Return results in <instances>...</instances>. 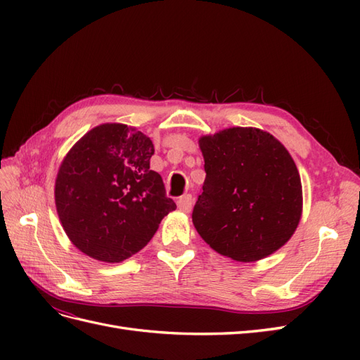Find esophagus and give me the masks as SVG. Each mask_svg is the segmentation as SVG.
Returning a JSON list of instances; mask_svg holds the SVG:
<instances>
[{
	"instance_id": "1",
	"label": "esophagus",
	"mask_w": 360,
	"mask_h": 360,
	"mask_svg": "<svg viewBox=\"0 0 360 360\" xmlns=\"http://www.w3.org/2000/svg\"><path fill=\"white\" fill-rule=\"evenodd\" d=\"M177 205H179V209H180L181 212H184V213H189V212L192 210V205H193V198H192V195H191V193H184L183 197H180V198H179Z\"/></svg>"
}]
</instances>
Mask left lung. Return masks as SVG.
Returning <instances> with one entry per match:
<instances>
[{
	"mask_svg": "<svg viewBox=\"0 0 360 360\" xmlns=\"http://www.w3.org/2000/svg\"><path fill=\"white\" fill-rule=\"evenodd\" d=\"M205 180L192 212L202 240L242 263L284 246L302 217V181L288 150L264 130L230 127L201 136Z\"/></svg>",
	"mask_w": 360,
	"mask_h": 360,
	"instance_id": "8db88e82",
	"label": "left lung"
}]
</instances>
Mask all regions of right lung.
<instances>
[{
  "label": "right lung",
  "instance_id": "1",
  "mask_svg": "<svg viewBox=\"0 0 360 360\" xmlns=\"http://www.w3.org/2000/svg\"><path fill=\"white\" fill-rule=\"evenodd\" d=\"M151 139L122 123L93 127L63 159L56 207L70 242L105 263L139 252L176 210L162 177L150 169Z\"/></svg>",
  "mask_w": 360,
  "mask_h": 360
}]
</instances>
